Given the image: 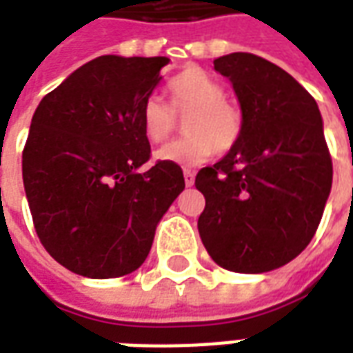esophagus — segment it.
Returning <instances> with one entry per match:
<instances>
[{
	"mask_svg": "<svg viewBox=\"0 0 353 353\" xmlns=\"http://www.w3.org/2000/svg\"><path fill=\"white\" fill-rule=\"evenodd\" d=\"M183 176L185 185H187V187H192V185H194V172H191V170H183Z\"/></svg>",
	"mask_w": 353,
	"mask_h": 353,
	"instance_id": "1",
	"label": "esophagus"
}]
</instances>
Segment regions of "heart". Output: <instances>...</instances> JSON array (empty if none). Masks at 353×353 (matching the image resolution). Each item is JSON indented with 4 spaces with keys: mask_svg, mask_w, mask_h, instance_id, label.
<instances>
[{
    "mask_svg": "<svg viewBox=\"0 0 353 353\" xmlns=\"http://www.w3.org/2000/svg\"><path fill=\"white\" fill-rule=\"evenodd\" d=\"M170 105L151 94L141 103L139 119L147 139L159 143L176 130L178 117H187L183 138L157 149L154 159L177 166H199L212 154L227 153L244 134V113L238 103L227 100V88L202 68H187L168 81Z\"/></svg>",
    "mask_w": 353,
    "mask_h": 353,
    "instance_id": "heart-1",
    "label": "heart"
}]
</instances>
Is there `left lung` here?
<instances>
[{"instance_id": "8db88e82", "label": "left lung", "mask_w": 353, "mask_h": 353, "mask_svg": "<svg viewBox=\"0 0 353 353\" xmlns=\"http://www.w3.org/2000/svg\"><path fill=\"white\" fill-rule=\"evenodd\" d=\"M214 68L232 83L244 134L196 174L200 238L223 268L268 272L295 259L321 221L333 183L323 123L308 90L265 58L232 52Z\"/></svg>"}]
</instances>
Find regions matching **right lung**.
Wrapping results in <instances>:
<instances>
[{"mask_svg":"<svg viewBox=\"0 0 353 353\" xmlns=\"http://www.w3.org/2000/svg\"><path fill=\"white\" fill-rule=\"evenodd\" d=\"M166 57L94 58L37 105L22 151V179L37 236L60 265L119 278L143 265L154 229L185 189L177 164L151 159L141 103Z\"/></svg>","mask_w":353,"mask_h":353,"instance_id":"obj_1","label":"right lung"}]
</instances>
